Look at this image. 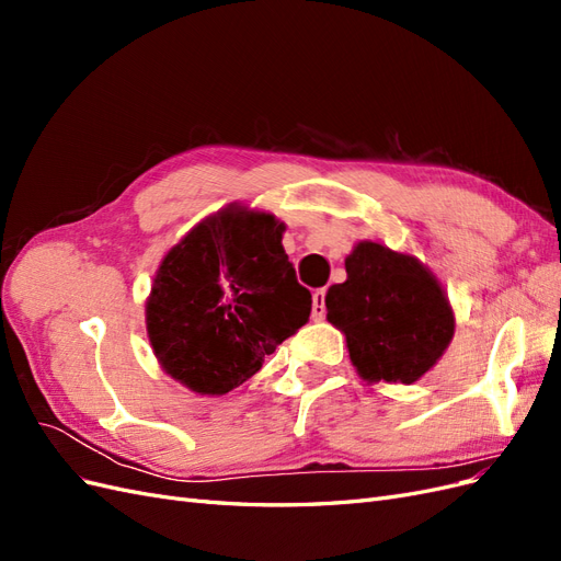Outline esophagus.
<instances>
[{
	"label": "esophagus",
	"instance_id": "34e87169",
	"mask_svg": "<svg viewBox=\"0 0 561 561\" xmlns=\"http://www.w3.org/2000/svg\"><path fill=\"white\" fill-rule=\"evenodd\" d=\"M325 287H322V290H316L313 293V309H311V316H313V320H322L325 318V313H328V307H325Z\"/></svg>",
	"mask_w": 561,
	"mask_h": 561
}]
</instances>
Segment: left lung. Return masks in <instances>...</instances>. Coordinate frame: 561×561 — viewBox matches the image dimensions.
<instances>
[{
  "mask_svg": "<svg viewBox=\"0 0 561 561\" xmlns=\"http://www.w3.org/2000/svg\"><path fill=\"white\" fill-rule=\"evenodd\" d=\"M346 283L325 297L328 320L346 334L351 363L367 381L412 383L451 342L454 313L443 287L414 257L358 243Z\"/></svg>",
  "mask_w": 561,
  "mask_h": 561,
  "instance_id": "8db88e82",
  "label": "left lung"
}]
</instances>
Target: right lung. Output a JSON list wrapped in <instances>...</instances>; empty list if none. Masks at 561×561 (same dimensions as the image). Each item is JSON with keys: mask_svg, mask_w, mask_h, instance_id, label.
Masks as SVG:
<instances>
[{"mask_svg": "<svg viewBox=\"0 0 561 561\" xmlns=\"http://www.w3.org/2000/svg\"><path fill=\"white\" fill-rule=\"evenodd\" d=\"M268 213L227 208L165 254L147 301L149 342L173 379L225 396L309 320L311 293Z\"/></svg>", "mask_w": 561, "mask_h": 561, "instance_id": "1", "label": "right lung"}]
</instances>
